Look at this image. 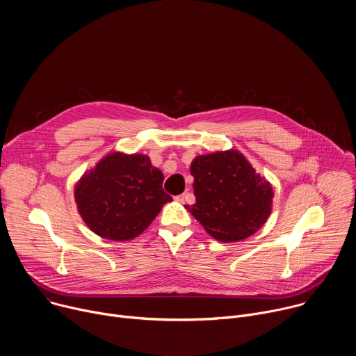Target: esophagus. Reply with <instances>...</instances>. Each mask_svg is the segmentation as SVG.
<instances>
[{
    "label": "esophagus",
    "mask_w": 356,
    "mask_h": 356,
    "mask_svg": "<svg viewBox=\"0 0 356 356\" xmlns=\"http://www.w3.org/2000/svg\"><path fill=\"white\" fill-rule=\"evenodd\" d=\"M187 195H188V193H184V194H180V195H176L175 198H176V201H180V202H184L186 201V198H187Z\"/></svg>",
    "instance_id": "34e87169"
}]
</instances>
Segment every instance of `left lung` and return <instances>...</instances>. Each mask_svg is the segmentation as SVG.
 <instances>
[{"mask_svg":"<svg viewBox=\"0 0 356 356\" xmlns=\"http://www.w3.org/2000/svg\"><path fill=\"white\" fill-rule=\"evenodd\" d=\"M195 204L187 211L207 234L238 242L264 227L273 209V187L236 149L198 155L190 165Z\"/></svg>","mask_w":356,"mask_h":356,"instance_id":"left-lung-1","label":"left lung"}]
</instances>
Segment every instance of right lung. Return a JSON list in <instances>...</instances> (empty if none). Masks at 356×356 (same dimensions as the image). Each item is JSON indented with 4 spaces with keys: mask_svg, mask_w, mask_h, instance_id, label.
I'll use <instances>...</instances> for the list:
<instances>
[{
    "mask_svg": "<svg viewBox=\"0 0 356 356\" xmlns=\"http://www.w3.org/2000/svg\"><path fill=\"white\" fill-rule=\"evenodd\" d=\"M163 173L143 154L110 152L74 186L77 211L98 236L124 242L139 236L172 197Z\"/></svg>",
    "mask_w": 356,
    "mask_h": 356,
    "instance_id": "add662e5",
    "label": "right lung"
}]
</instances>
